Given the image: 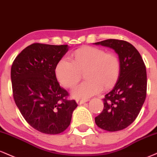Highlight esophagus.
Returning <instances> with one entry per match:
<instances>
[{
	"label": "esophagus",
	"instance_id": "obj_1",
	"mask_svg": "<svg viewBox=\"0 0 157 157\" xmlns=\"http://www.w3.org/2000/svg\"><path fill=\"white\" fill-rule=\"evenodd\" d=\"M86 101H88V100H85V99H76V102L79 105H82V104L84 103Z\"/></svg>",
	"mask_w": 157,
	"mask_h": 157
}]
</instances>
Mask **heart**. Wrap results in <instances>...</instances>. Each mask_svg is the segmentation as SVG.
Returning <instances> with one entry per match:
<instances>
[{
    "mask_svg": "<svg viewBox=\"0 0 157 157\" xmlns=\"http://www.w3.org/2000/svg\"><path fill=\"white\" fill-rule=\"evenodd\" d=\"M70 62L63 59L55 69L56 77L64 87L73 89L84 73V81L73 92L77 98H87L102 89L113 87L119 78L121 63L113 52L93 46H84L75 49L69 56Z\"/></svg>",
    "mask_w": 157,
    "mask_h": 157,
    "instance_id": "heart-1",
    "label": "heart"
}]
</instances>
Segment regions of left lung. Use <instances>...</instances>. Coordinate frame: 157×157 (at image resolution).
I'll return each mask as SVG.
<instances>
[{
	"instance_id": "obj_1",
	"label": "left lung",
	"mask_w": 157,
	"mask_h": 157,
	"mask_svg": "<svg viewBox=\"0 0 157 157\" xmlns=\"http://www.w3.org/2000/svg\"><path fill=\"white\" fill-rule=\"evenodd\" d=\"M95 44L115 50L121 63L119 78L113 90L102 99L103 110L95 117V123L108 132L121 130L135 121L146 100V65L138 50L129 42L107 39Z\"/></svg>"
}]
</instances>
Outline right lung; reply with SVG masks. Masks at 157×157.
Wrapping results in <instances>:
<instances>
[{"label": "right lung", "instance_id": "right-lung-1", "mask_svg": "<svg viewBox=\"0 0 157 157\" xmlns=\"http://www.w3.org/2000/svg\"><path fill=\"white\" fill-rule=\"evenodd\" d=\"M67 50V45L35 43L23 49L11 65L15 103L27 122L45 134L64 132L78 106L68 99V92L60 87L55 74Z\"/></svg>", "mask_w": 157, "mask_h": 157}]
</instances>
